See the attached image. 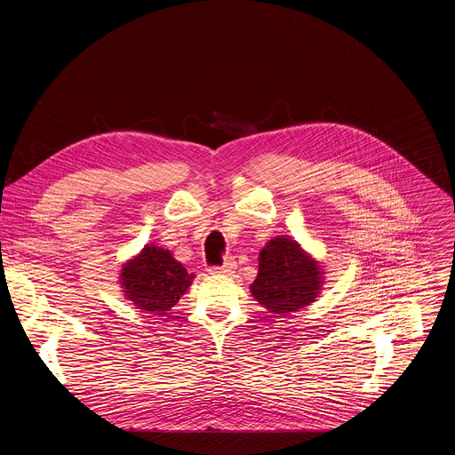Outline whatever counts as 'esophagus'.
Segmentation results:
<instances>
[{"mask_svg": "<svg viewBox=\"0 0 455 455\" xmlns=\"http://www.w3.org/2000/svg\"><path fill=\"white\" fill-rule=\"evenodd\" d=\"M234 270H235V263H234V261H227V263L221 265V267H211V268H209L211 274H218V275H228V274H232Z\"/></svg>", "mask_w": 455, "mask_h": 455, "instance_id": "1", "label": "esophagus"}]
</instances>
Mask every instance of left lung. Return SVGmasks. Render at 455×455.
<instances>
[{"instance_id": "obj_1", "label": "left lung", "mask_w": 455, "mask_h": 455, "mask_svg": "<svg viewBox=\"0 0 455 455\" xmlns=\"http://www.w3.org/2000/svg\"><path fill=\"white\" fill-rule=\"evenodd\" d=\"M322 286L316 261L288 235L268 241L259 253V274L250 286L253 299L275 316L315 302Z\"/></svg>"}]
</instances>
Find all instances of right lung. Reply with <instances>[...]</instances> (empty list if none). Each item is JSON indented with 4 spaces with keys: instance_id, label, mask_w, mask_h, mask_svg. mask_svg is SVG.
<instances>
[{
    "instance_id": "obj_1",
    "label": "right lung",
    "mask_w": 455,
    "mask_h": 455,
    "mask_svg": "<svg viewBox=\"0 0 455 455\" xmlns=\"http://www.w3.org/2000/svg\"><path fill=\"white\" fill-rule=\"evenodd\" d=\"M192 279L194 274H188L169 250L155 244H148L120 272L125 299L139 309L156 315L169 311L187 291Z\"/></svg>"
}]
</instances>
